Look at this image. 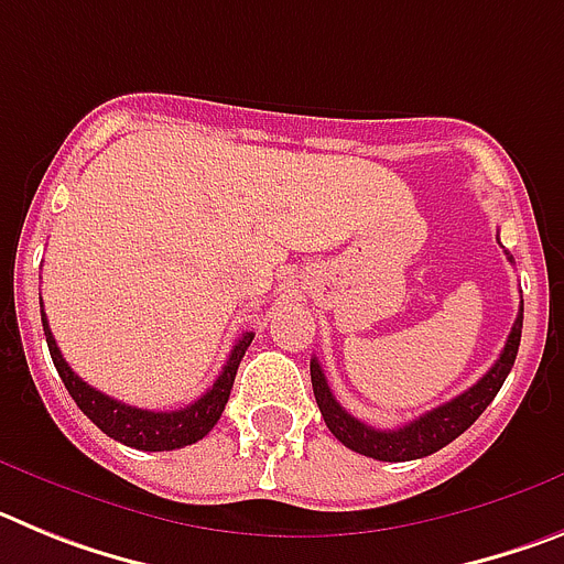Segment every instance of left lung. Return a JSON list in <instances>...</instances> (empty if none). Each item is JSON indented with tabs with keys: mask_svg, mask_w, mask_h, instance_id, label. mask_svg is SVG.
Here are the masks:
<instances>
[{
	"mask_svg": "<svg viewBox=\"0 0 564 564\" xmlns=\"http://www.w3.org/2000/svg\"><path fill=\"white\" fill-rule=\"evenodd\" d=\"M520 336L522 307L520 313H517L514 327L508 333V341L506 347H502L500 358L495 361V367H491L475 387H468L466 392H460V395L452 398V401L441 403V406H435V410L426 412V415L415 417V421H410L406 426H401V430H376V426H367V423H361L358 417H352L330 392L325 370L318 367L316 358H311L313 395H316V403L318 410H322V417H325L327 430H330L347 449L358 452V455L364 457H372V460H417V457L435 455L437 449L449 446L455 437H460L463 432L482 415V410H486L488 403L495 401L502 381H506L511 367H514L517 350H520Z\"/></svg>",
	"mask_w": 564,
	"mask_h": 564,
	"instance_id": "1",
	"label": "left lung"
}]
</instances>
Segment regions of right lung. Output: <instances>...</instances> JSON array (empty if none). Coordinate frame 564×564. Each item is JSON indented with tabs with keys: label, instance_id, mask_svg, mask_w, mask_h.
<instances>
[{
	"label": "right lung",
	"instance_id": "add662e5",
	"mask_svg": "<svg viewBox=\"0 0 564 564\" xmlns=\"http://www.w3.org/2000/svg\"><path fill=\"white\" fill-rule=\"evenodd\" d=\"M39 305H42V302H39ZM42 325L44 336H47L50 356H53V364H56V370L58 376H62L67 392L73 395V401L78 403V410H82L89 421L96 423L104 435L123 443V446H132V449L143 452H172L203 441V437L214 430V423L220 421L223 410H226L228 403V395H231L234 376H237L239 361L246 356L248 344L253 341V333H242V338L234 344L226 367H223V372L217 376V381L208 387L206 395H200L194 403L183 406V410L152 412L115 401V398L104 395L96 387H89L87 381H82L76 372L69 370V364L64 361L56 338L50 333L47 316H44V313Z\"/></svg>",
	"mask_w": 564,
	"mask_h": 564
}]
</instances>
